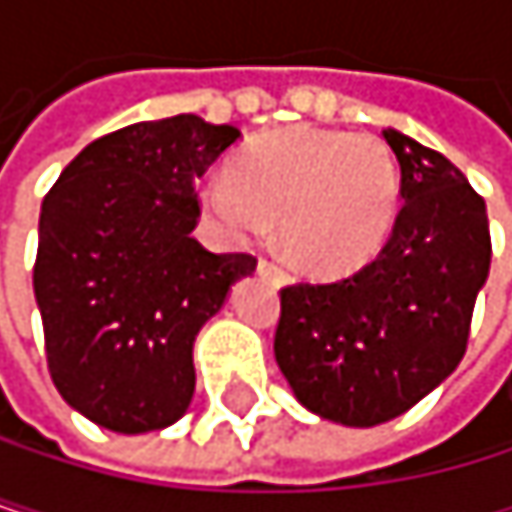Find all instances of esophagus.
I'll return each instance as SVG.
<instances>
[{"instance_id": "obj_1", "label": "esophagus", "mask_w": 512, "mask_h": 512, "mask_svg": "<svg viewBox=\"0 0 512 512\" xmlns=\"http://www.w3.org/2000/svg\"><path fill=\"white\" fill-rule=\"evenodd\" d=\"M258 273H261V276H267V279H273V282H279V285L291 282V279H288V273H285L282 267L270 264V261H261V264H258Z\"/></svg>"}]
</instances>
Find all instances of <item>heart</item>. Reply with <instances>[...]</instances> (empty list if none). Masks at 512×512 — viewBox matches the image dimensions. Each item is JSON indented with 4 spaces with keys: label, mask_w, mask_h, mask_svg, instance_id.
Instances as JSON below:
<instances>
[{
    "label": "heart",
    "mask_w": 512,
    "mask_h": 512,
    "mask_svg": "<svg viewBox=\"0 0 512 512\" xmlns=\"http://www.w3.org/2000/svg\"><path fill=\"white\" fill-rule=\"evenodd\" d=\"M399 199V165L384 141L310 125L254 137L233 174L199 184L202 211L227 239H261L279 218L285 254L313 276L365 267L390 239Z\"/></svg>",
    "instance_id": "1"
}]
</instances>
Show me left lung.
<instances>
[{
	"instance_id": "1",
	"label": "left lung",
	"mask_w": 512,
	"mask_h": 512,
	"mask_svg": "<svg viewBox=\"0 0 512 512\" xmlns=\"http://www.w3.org/2000/svg\"><path fill=\"white\" fill-rule=\"evenodd\" d=\"M402 208L381 254L338 282L282 288L273 353L291 393L344 427L393 421L458 368L491 236L482 196L442 153L384 131Z\"/></svg>"
}]
</instances>
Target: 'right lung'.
Masks as SVG:
<instances>
[{
  "label": "right lung",
  "mask_w": 512,
  "mask_h": 512,
  "mask_svg": "<svg viewBox=\"0 0 512 512\" xmlns=\"http://www.w3.org/2000/svg\"><path fill=\"white\" fill-rule=\"evenodd\" d=\"M239 137L193 113L134 122L91 141L42 199L33 291L48 371L97 427L150 433L190 408L196 334L258 267L190 236L196 181Z\"/></svg>",
  "instance_id": "1"
}]
</instances>
